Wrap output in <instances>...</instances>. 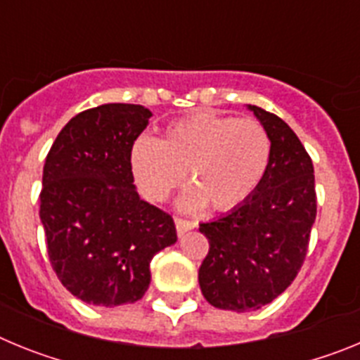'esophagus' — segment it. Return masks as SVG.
Here are the masks:
<instances>
[{
    "instance_id": "1",
    "label": "esophagus",
    "mask_w": 360,
    "mask_h": 360,
    "mask_svg": "<svg viewBox=\"0 0 360 360\" xmlns=\"http://www.w3.org/2000/svg\"><path fill=\"white\" fill-rule=\"evenodd\" d=\"M174 225H176V234L180 238H182L186 232H189L191 229H195V224H193V221L182 218H174Z\"/></svg>"
}]
</instances>
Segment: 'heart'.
I'll return each instance as SVG.
<instances>
[{"mask_svg": "<svg viewBox=\"0 0 360 360\" xmlns=\"http://www.w3.org/2000/svg\"><path fill=\"white\" fill-rule=\"evenodd\" d=\"M270 162V139L254 119L196 113L171 124L158 141L136 139L129 153L135 182L149 202H164L184 182L178 205L232 211L256 193Z\"/></svg>", "mask_w": 360, "mask_h": 360, "instance_id": "b5f03b06", "label": "heart"}]
</instances>
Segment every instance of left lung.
<instances>
[{
  "mask_svg": "<svg viewBox=\"0 0 360 360\" xmlns=\"http://www.w3.org/2000/svg\"><path fill=\"white\" fill-rule=\"evenodd\" d=\"M247 110L269 133V169L243 205L200 225L209 240L200 288L209 304L231 311L257 310L290 287L317 212L314 165L297 135L274 113Z\"/></svg>",
  "mask_w": 360,
  "mask_h": 360,
  "instance_id": "left-lung-1",
  "label": "left lung"
}]
</instances>
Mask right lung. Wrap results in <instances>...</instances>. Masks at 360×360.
I'll use <instances>...</instances> for the list:
<instances>
[{
    "label": "right lung",
    "instance_id": "obj_1",
    "mask_svg": "<svg viewBox=\"0 0 360 360\" xmlns=\"http://www.w3.org/2000/svg\"><path fill=\"white\" fill-rule=\"evenodd\" d=\"M151 115L141 104L82 111L44 162L39 216L50 263L66 290L94 307L142 299L153 256L176 243L173 218L133 184L129 153Z\"/></svg>",
    "mask_w": 360,
    "mask_h": 360
}]
</instances>
